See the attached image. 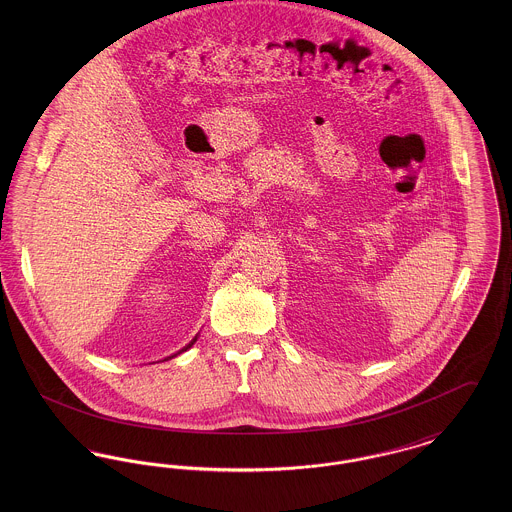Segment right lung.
I'll return each instance as SVG.
<instances>
[{
	"mask_svg": "<svg viewBox=\"0 0 512 512\" xmlns=\"http://www.w3.org/2000/svg\"><path fill=\"white\" fill-rule=\"evenodd\" d=\"M194 341H192V343H190V345H186V347H184V349H182V351H186V349H190V347H192V345H194Z\"/></svg>",
	"mask_w": 512,
	"mask_h": 512,
	"instance_id": "right-lung-1",
	"label": "right lung"
}]
</instances>
